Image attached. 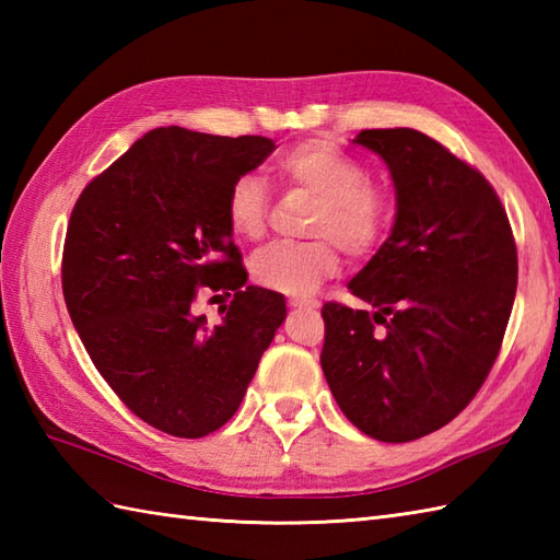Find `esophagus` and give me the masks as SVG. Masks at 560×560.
<instances>
[{
	"mask_svg": "<svg viewBox=\"0 0 560 560\" xmlns=\"http://www.w3.org/2000/svg\"><path fill=\"white\" fill-rule=\"evenodd\" d=\"M289 305L291 307H305V311H313V307H317V301H311V299H289Z\"/></svg>",
	"mask_w": 560,
	"mask_h": 560,
	"instance_id": "esophagus-1",
	"label": "esophagus"
}]
</instances>
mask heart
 Wrapping results in <instances>:
<instances>
[{
    "mask_svg": "<svg viewBox=\"0 0 560 560\" xmlns=\"http://www.w3.org/2000/svg\"><path fill=\"white\" fill-rule=\"evenodd\" d=\"M277 180L317 199L307 243H273L249 257V273L269 291L303 295L315 291L339 269V250L351 259L371 257L385 241L395 217L389 187L368 177L361 159L331 141L311 139L277 161ZM269 192L261 177L245 173L225 197L229 229L245 241L267 231Z\"/></svg>",
    "mask_w": 560,
    "mask_h": 560,
    "instance_id": "1",
    "label": "heart"
}]
</instances>
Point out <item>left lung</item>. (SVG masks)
Returning a JSON list of instances; mask_svg holds the SVG:
<instances>
[{"mask_svg": "<svg viewBox=\"0 0 560 560\" xmlns=\"http://www.w3.org/2000/svg\"><path fill=\"white\" fill-rule=\"evenodd\" d=\"M387 163L397 219L349 289L373 307L325 303V377L343 416L383 443L450 423L501 351L517 291V247L486 177L416 129H363Z\"/></svg>", "mask_w": 560, "mask_h": 560, "instance_id": "8db88e82", "label": "left lung"}]
</instances>
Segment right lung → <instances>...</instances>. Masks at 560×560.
I'll list each match as a JSON object with an SVG mask.
<instances>
[{"mask_svg":"<svg viewBox=\"0 0 560 560\" xmlns=\"http://www.w3.org/2000/svg\"><path fill=\"white\" fill-rule=\"evenodd\" d=\"M273 151L267 137L159 127L83 187L67 225L62 291L93 365L125 407L175 438H205L241 407L287 317L245 287L225 197ZM234 301L209 328L198 289Z\"/></svg>","mask_w":560,"mask_h":560,"instance_id":"add662e5","label":"right lung"}]
</instances>
